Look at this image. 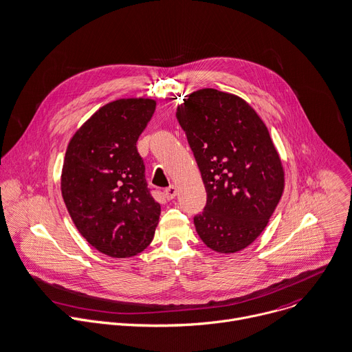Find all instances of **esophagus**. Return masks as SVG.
Here are the masks:
<instances>
[{
    "instance_id": "1",
    "label": "esophagus",
    "mask_w": 352,
    "mask_h": 352,
    "mask_svg": "<svg viewBox=\"0 0 352 352\" xmlns=\"http://www.w3.org/2000/svg\"><path fill=\"white\" fill-rule=\"evenodd\" d=\"M164 194H165L166 199H173V198L177 195V187L172 184V186H169V187H166V188H165Z\"/></svg>"
}]
</instances>
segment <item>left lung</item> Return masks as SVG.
<instances>
[{
    "label": "left lung",
    "mask_w": 352,
    "mask_h": 352,
    "mask_svg": "<svg viewBox=\"0 0 352 352\" xmlns=\"http://www.w3.org/2000/svg\"><path fill=\"white\" fill-rule=\"evenodd\" d=\"M176 118L206 190L195 230L210 250L237 252L262 233L283 194L285 172L269 131L244 100L215 89L190 94Z\"/></svg>",
    "instance_id": "8db88e82"
}]
</instances>
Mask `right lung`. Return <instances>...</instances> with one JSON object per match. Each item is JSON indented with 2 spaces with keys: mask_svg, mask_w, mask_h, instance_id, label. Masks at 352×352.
<instances>
[{
  "mask_svg": "<svg viewBox=\"0 0 352 352\" xmlns=\"http://www.w3.org/2000/svg\"><path fill=\"white\" fill-rule=\"evenodd\" d=\"M148 98L100 108L67 146L60 190L80 234L100 252L126 258L150 245L161 215L137 140L155 111Z\"/></svg>",
  "mask_w": 352,
  "mask_h": 352,
  "instance_id": "right-lung-1",
  "label": "right lung"
}]
</instances>
